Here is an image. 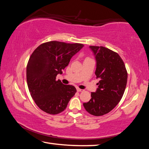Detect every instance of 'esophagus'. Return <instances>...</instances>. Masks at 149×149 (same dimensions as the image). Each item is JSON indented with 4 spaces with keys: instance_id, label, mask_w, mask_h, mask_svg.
Wrapping results in <instances>:
<instances>
[{
    "instance_id": "1",
    "label": "esophagus",
    "mask_w": 149,
    "mask_h": 149,
    "mask_svg": "<svg viewBox=\"0 0 149 149\" xmlns=\"http://www.w3.org/2000/svg\"><path fill=\"white\" fill-rule=\"evenodd\" d=\"M77 91L78 92H81V91H84V90L83 89H79V88H78V87H77Z\"/></svg>"
}]
</instances>
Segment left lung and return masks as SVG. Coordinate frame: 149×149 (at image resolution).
<instances>
[{
	"label": "left lung",
	"instance_id": "1",
	"mask_svg": "<svg viewBox=\"0 0 149 149\" xmlns=\"http://www.w3.org/2000/svg\"><path fill=\"white\" fill-rule=\"evenodd\" d=\"M95 57V75L100 81L91 99L84 103L85 109L95 116H103L116 107L124 93L127 72L120 55L104 47L89 46Z\"/></svg>",
	"mask_w": 149,
	"mask_h": 149
}]
</instances>
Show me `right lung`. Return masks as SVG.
<instances>
[{
  "label": "right lung",
  "instance_id": "1",
  "mask_svg": "<svg viewBox=\"0 0 149 149\" xmlns=\"http://www.w3.org/2000/svg\"><path fill=\"white\" fill-rule=\"evenodd\" d=\"M84 46L49 41L39 45L30 56L26 69L27 86L35 104L47 114L63 112L76 93L74 86L63 84L56 77Z\"/></svg>",
  "mask_w": 149,
  "mask_h": 149
}]
</instances>
